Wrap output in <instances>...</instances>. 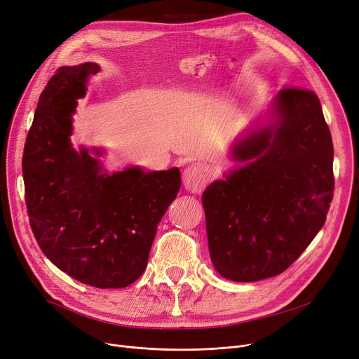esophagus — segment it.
Wrapping results in <instances>:
<instances>
[{
  "instance_id": "esophagus-1",
  "label": "esophagus",
  "mask_w": 359,
  "mask_h": 359,
  "mask_svg": "<svg viewBox=\"0 0 359 359\" xmlns=\"http://www.w3.org/2000/svg\"><path fill=\"white\" fill-rule=\"evenodd\" d=\"M210 165L204 163H194L186 167V170L183 171V184L188 191L198 194L205 188L207 183L210 182Z\"/></svg>"
}]
</instances>
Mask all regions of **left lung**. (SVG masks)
Segmentation results:
<instances>
[{
  "label": "left lung",
  "instance_id": "obj_1",
  "mask_svg": "<svg viewBox=\"0 0 359 359\" xmlns=\"http://www.w3.org/2000/svg\"><path fill=\"white\" fill-rule=\"evenodd\" d=\"M274 121L241 137L242 163L202 194L210 257L233 282L289 269L323 227L334 191L333 142L313 90L285 88Z\"/></svg>",
  "mask_w": 359,
  "mask_h": 359
}]
</instances>
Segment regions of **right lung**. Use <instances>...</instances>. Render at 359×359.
Returning a JSON list of instances; mask_svg holds the SVG:
<instances>
[{"mask_svg": "<svg viewBox=\"0 0 359 359\" xmlns=\"http://www.w3.org/2000/svg\"><path fill=\"white\" fill-rule=\"evenodd\" d=\"M98 65L60 67L42 90L23 152L29 223L45 257L77 282L126 287L147 269L158 223L180 189L179 168L108 175L70 144L76 101Z\"/></svg>", "mask_w": 359, "mask_h": 359, "instance_id": "right-lung-1", "label": "right lung"}]
</instances>
